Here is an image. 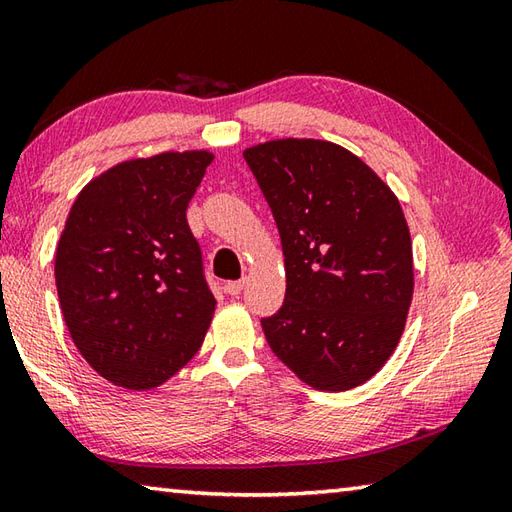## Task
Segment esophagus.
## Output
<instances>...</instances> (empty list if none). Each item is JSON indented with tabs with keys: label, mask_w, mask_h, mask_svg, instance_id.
<instances>
[{
	"label": "esophagus",
	"mask_w": 512,
	"mask_h": 512,
	"mask_svg": "<svg viewBox=\"0 0 512 512\" xmlns=\"http://www.w3.org/2000/svg\"><path fill=\"white\" fill-rule=\"evenodd\" d=\"M244 286H246V279H237V281H226L224 284V290L228 292V295L231 297H237L239 292L244 290Z\"/></svg>",
	"instance_id": "esophagus-1"
}]
</instances>
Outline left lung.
<instances>
[{"mask_svg": "<svg viewBox=\"0 0 512 512\" xmlns=\"http://www.w3.org/2000/svg\"><path fill=\"white\" fill-rule=\"evenodd\" d=\"M244 158L286 257L284 306L262 319L270 350L314 389L363 385L396 350L413 297L398 198L328 140H268Z\"/></svg>", "mask_w": 512, "mask_h": 512, "instance_id": "8db88e82", "label": "left lung"}]
</instances>
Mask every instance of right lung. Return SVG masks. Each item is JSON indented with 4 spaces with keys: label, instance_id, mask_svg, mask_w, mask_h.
Here are the masks:
<instances>
[{
    "label": "right lung",
    "instance_id": "right-lung-1",
    "mask_svg": "<svg viewBox=\"0 0 512 512\" xmlns=\"http://www.w3.org/2000/svg\"><path fill=\"white\" fill-rule=\"evenodd\" d=\"M209 151L125 160L74 200L54 257L74 345L110 383L147 391L200 350L215 297L187 206Z\"/></svg>",
    "mask_w": 512,
    "mask_h": 512
}]
</instances>
